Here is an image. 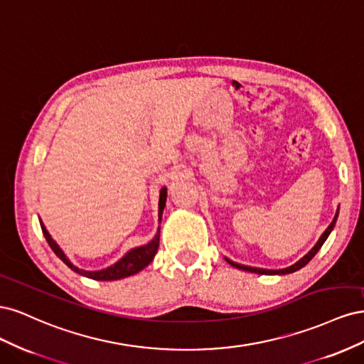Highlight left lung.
Here are the masks:
<instances>
[{"mask_svg":"<svg viewBox=\"0 0 364 364\" xmlns=\"http://www.w3.org/2000/svg\"><path fill=\"white\" fill-rule=\"evenodd\" d=\"M337 217H338V208H337V213H336V215H334V218H333V222H331V225H329L326 229H325V232L318 237V240H317V243L308 250L305 255L299 259V261H296L294 264H291V266H289V267H285V269H278V270H270V269H261V267H250V266H245V264H238V262H234L232 259H229V258H225L230 266L232 267H235V269H240V270H245V272H250V273H258V274H289V273H293V272H296V270H299V269H302L304 266H306L308 262H310L311 259H313V257L316 255V253L318 252V249H321L322 246H323V243L326 241V238L329 237V234L333 232V229H334V226H336V222H337Z\"/></svg>","mask_w":364,"mask_h":364,"instance_id":"1","label":"left lung"}]
</instances>
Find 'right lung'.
Listing matches in <instances>:
<instances>
[{"label": "right lung", "mask_w": 364, "mask_h": 364, "mask_svg": "<svg viewBox=\"0 0 364 364\" xmlns=\"http://www.w3.org/2000/svg\"><path fill=\"white\" fill-rule=\"evenodd\" d=\"M165 202H167V186H164V188H161V191H159V203H158V206H159V211H158L159 222H161V218H162ZM39 222H41L43 237H46L47 243L50 245L51 250L56 253V255L65 264H67V266L73 272L82 274V277L95 279V281H117V279H123V278L132 277V274H135V273L141 272L142 269H146L149 266V264L153 261V258H155L156 252H158V247H159L161 228H158L156 235L153 237L147 245L130 249L129 252H126V255H123V258H119L115 264H112V266H109V267L102 269V270H83V269H79L77 266H74V264L70 261V258L65 255V252L60 249V246L51 238L50 232L47 230L46 225L42 223L41 218H39Z\"/></svg>", "instance_id": "obj_1"}]
</instances>
